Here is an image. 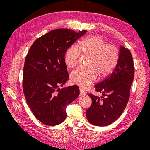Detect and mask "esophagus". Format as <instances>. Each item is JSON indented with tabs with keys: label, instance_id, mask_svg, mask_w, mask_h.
Wrapping results in <instances>:
<instances>
[{
	"label": "esophagus",
	"instance_id": "esophagus-1",
	"mask_svg": "<svg viewBox=\"0 0 150 150\" xmlns=\"http://www.w3.org/2000/svg\"><path fill=\"white\" fill-rule=\"evenodd\" d=\"M85 94V92L83 90L81 89L79 90V96H83V95H84Z\"/></svg>",
	"mask_w": 150,
	"mask_h": 150
}]
</instances>
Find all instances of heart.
I'll return each mask as SVG.
<instances>
[{
	"label": "heart",
	"mask_w": 150,
	"mask_h": 150,
	"mask_svg": "<svg viewBox=\"0 0 150 150\" xmlns=\"http://www.w3.org/2000/svg\"><path fill=\"white\" fill-rule=\"evenodd\" d=\"M90 56L89 68H79L72 72L71 82L82 89H88L98 78L110 74L118 61L119 50L115 45L106 44L104 39L99 35H89L83 40L80 47L72 46L64 54L66 64L71 68L78 64L81 53Z\"/></svg>",
	"instance_id": "heart-1"
}]
</instances>
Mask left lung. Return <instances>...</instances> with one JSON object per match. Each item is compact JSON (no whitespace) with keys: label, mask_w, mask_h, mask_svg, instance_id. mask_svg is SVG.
<instances>
[{"label":"left lung","mask_w":150,"mask_h":150,"mask_svg":"<svg viewBox=\"0 0 150 150\" xmlns=\"http://www.w3.org/2000/svg\"><path fill=\"white\" fill-rule=\"evenodd\" d=\"M134 66L128 49L121 46L118 61L112 73L95 85V90L101 97L88 94L92 100L86 111L88 121L95 126H105L112 123L121 115L128 104Z\"/></svg>","instance_id":"left-lung-1"}]
</instances>
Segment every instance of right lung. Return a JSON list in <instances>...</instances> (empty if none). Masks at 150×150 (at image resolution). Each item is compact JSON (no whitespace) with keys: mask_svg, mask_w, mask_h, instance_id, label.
I'll return each instance as SVG.
<instances>
[{"mask_svg":"<svg viewBox=\"0 0 150 150\" xmlns=\"http://www.w3.org/2000/svg\"><path fill=\"white\" fill-rule=\"evenodd\" d=\"M86 33L67 29L51 30L36 39L27 54L23 91L35 118L44 125L55 126L64 121L66 106L79 95L78 86L59 87L69 79L64 54Z\"/></svg>","mask_w":150,"mask_h":150,"instance_id":"1","label":"right lung"}]
</instances>
